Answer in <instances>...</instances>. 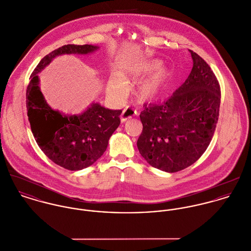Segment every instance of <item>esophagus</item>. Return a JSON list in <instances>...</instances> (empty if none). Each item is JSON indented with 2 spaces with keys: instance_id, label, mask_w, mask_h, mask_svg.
<instances>
[{
  "instance_id": "1",
  "label": "esophagus",
  "mask_w": 251,
  "mask_h": 251,
  "mask_svg": "<svg viewBox=\"0 0 251 251\" xmlns=\"http://www.w3.org/2000/svg\"><path fill=\"white\" fill-rule=\"evenodd\" d=\"M136 114V111L133 110L132 108L126 107L125 108L121 114V121L122 122H126L128 119H131L134 115Z\"/></svg>"
}]
</instances>
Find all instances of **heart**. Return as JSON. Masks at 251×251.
<instances>
[{
  "instance_id": "1",
  "label": "heart",
  "mask_w": 251,
  "mask_h": 251,
  "mask_svg": "<svg viewBox=\"0 0 251 251\" xmlns=\"http://www.w3.org/2000/svg\"><path fill=\"white\" fill-rule=\"evenodd\" d=\"M162 63L157 60L148 61L139 64H132L123 68L120 73L121 79L112 77L108 82V91L115 95L123 94L126 90V85L129 82L136 81L146 74L155 72L160 69ZM172 72L168 69H161L149 77L142 80L136 90L135 95L141 101H149L157 98L167 87L171 79Z\"/></svg>"
}]
</instances>
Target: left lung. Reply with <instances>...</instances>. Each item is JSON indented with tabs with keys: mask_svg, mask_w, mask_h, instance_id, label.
Wrapping results in <instances>:
<instances>
[{
	"mask_svg": "<svg viewBox=\"0 0 251 251\" xmlns=\"http://www.w3.org/2000/svg\"><path fill=\"white\" fill-rule=\"evenodd\" d=\"M193 67L167 100L145 104L139 152L152 167L174 173L198 160L213 138L219 115L220 88L215 73L189 50Z\"/></svg>",
	"mask_w": 251,
	"mask_h": 251,
	"instance_id": "8db88e82",
	"label": "left lung"
}]
</instances>
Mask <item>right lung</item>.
<instances>
[{
  "label": "right lung",
  "instance_id": "right-lung-1",
  "mask_svg": "<svg viewBox=\"0 0 251 251\" xmlns=\"http://www.w3.org/2000/svg\"><path fill=\"white\" fill-rule=\"evenodd\" d=\"M99 49L91 44H68L54 50L36 66L27 87L28 118L36 143L49 159L71 171L91 166L104 153L111 135L121 123L122 110L94 102L80 114L65 115L46 102L37 73L58 56L87 55Z\"/></svg>",
  "mask_w": 251,
  "mask_h": 251
}]
</instances>
